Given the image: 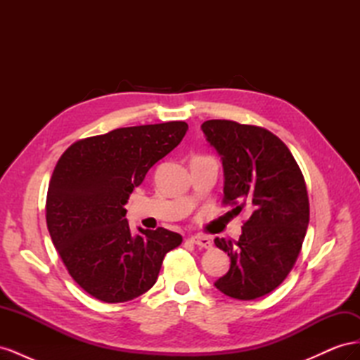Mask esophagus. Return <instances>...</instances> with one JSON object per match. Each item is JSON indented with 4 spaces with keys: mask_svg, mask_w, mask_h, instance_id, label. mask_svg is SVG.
<instances>
[{
    "mask_svg": "<svg viewBox=\"0 0 360 360\" xmlns=\"http://www.w3.org/2000/svg\"><path fill=\"white\" fill-rule=\"evenodd\" d=\"M191 242L193 245L200 246V248H205V249L212 248V240H210L209 237H205V236H192L191 237Z\"/></svg>",
    "mask_w": 360,
    "mask_h": 360,
    "instance_id": "obj_1",
    "label": "esophagus"
}]
</instances>
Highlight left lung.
<instances>
[{"label":"left lung","instance_id":"obj_1","mask_svg":"<svg viewBox=\"0 0 360 360\" xmlns=\"http://www.w3.org/2000/svg\"><path fill=\"white\" fill-rule=\"evenodd\" d=\"M201 129L222 159V202L250 214L237 242L214 238L231 259L214 285L238 300L263 297L284 282L300 254L309 224L307 183L288 147L267 129L231 120H207Z\"/></svg>","mask_w":360,"mask_h":360}]
</instances>
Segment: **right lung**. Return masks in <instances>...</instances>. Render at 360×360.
I'll return each instance as SVG.
<instances>
[{
    "instance_id": "add662e5",
    "label": "right lung",
    "mask_w": 360,
    "mask_h": 360,
    "mask_svg": "<svg viewBox=\"0 0 360 360\" xmlns=\"http://www.w3.org/2000/svg\"><path fill=\"white\" fill-rule=\"evenodd\" d=\"M186 130L184 122L120 127L76 141L58 159L46 197L48 230L69 275L90 296L106 303L141 296L183 242L162 226L134 236L124 204Z\"/></svg>"
}]
</instances>
